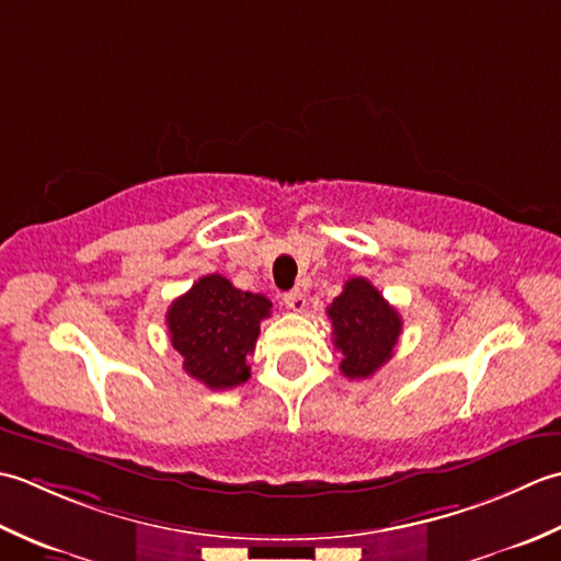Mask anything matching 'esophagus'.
<instances>
[{
	"instance_id": "esophagus-1",
	"label": "esophagus",
	"mask_w": 561,
	"mask_h": 561,
	"mask_svg": "<svg viewBox=\"0 0 561 561\" xmlns=\"http://www.w3.org/2000/svg\"><path fill=\"white\" fill-rule=\"evenodd\" d=\"M283 302H285V307H288V310H293V312H302L305 310V295H302V290H288L283 295Z\"/></svg>"
}]
</instances>
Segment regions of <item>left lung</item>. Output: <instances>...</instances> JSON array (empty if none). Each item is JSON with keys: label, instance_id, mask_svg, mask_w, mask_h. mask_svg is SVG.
I'll return each mask as SVG.
<instances>
[{"label": "left lung", "instance_id": "left-lung-1", "mask_svg": "<svg viewBox=\"0 0 561 561\" xmlns=\"http://www.w3.org/2000/svg\"><path fill=\"white\" fill-rule=\"evenodd\" d=\"M331 339L341 351V373L365 380L392 358L402 334V317L370 280L351 278L344 293L327 307Z\"/></svg>", "mask_w": 561, "mask_h": 561}]
</instances>
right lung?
<instances>
[{"instance_id":"obj_1","label":"right lung","mask_w":561,"mask_h":561,"mask_svg":"<svg viewBox=\"0 0 561 561\" xmlns=\"http://www.w3.org/2000/svg\"><path fill=\"white\" fill-rule=\"evenodd\" d=\"M271 307L266 295L239 290L220 273L198 278L167 312L171 346L184 358V370L210 390L247 382V358Z\"/></svg>"}]
</instances>
